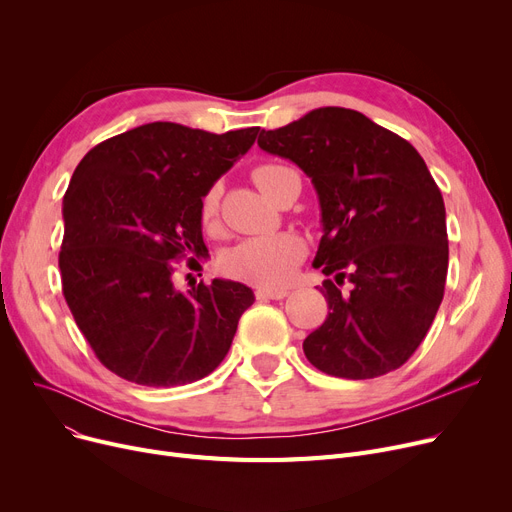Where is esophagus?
<instances>
[{
	"label": "esophagus",
	"instance_id": "esophagus-1",
	"mask_svg": "<svg viewBox=\"0 0 512 512\" xmlns=\"http://www.w3.org/2000/svg\"><path fill=\"white\" fill-rule=\"evenodd\" d=\"M255 297L259 301H280L284 297H288L286 288H259L255 290Z\"/></svg>",
	"mask_w": 512,
	"mask_h": 512
}]
</instances>
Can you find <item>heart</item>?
<instances>
[{
    "label": "heart",
    "mask_w": 512,
    "mask_h": 512,
    "mask_svg": "<svg viewBox=\"0 0 512 512\" xmlns=\"http://www.w3.org/2000/svg\"><path fill=\"white\" fill-rule=\"evenodd\" d=\"M286 170L290 168L265 164L253 172V178L259 184L261 191L265 195H270L276 178ZM220 199H222V184L218 182L209 186V191L201 199L199 218L205 228H213L218 224ZM303 257H305V242L292 232H278V234H267V236H251L236 242L234 247H230L224 253L222 265L230 276L238 280H245L257 286L276 288L292 280Z\"/></svg>",
    "instance_id": "obj_1"
}]
</instances>
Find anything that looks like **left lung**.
I'll use <instances>...</instances> for the list:
<instances>
[{
    "label": "left lung",
    "mask_w": 512,
    "mask_h": 512,
    "mask_svg": "<svg viewBox=\"0 0 512 512\" xmlns=\"http://www.w3.org/2000/svg\"><path fill=\"white\" fill-rule=\"evenodd\" d=\"M257 145L297 164L321 207L313 265L336 282L321 286L330 313L305 338V357L344 380L398 369L432 326L448 272L444 199L423 157L346 107L261 130Z\"/></svg>",
    "instance_id": "obj_1"
}]
</instances>
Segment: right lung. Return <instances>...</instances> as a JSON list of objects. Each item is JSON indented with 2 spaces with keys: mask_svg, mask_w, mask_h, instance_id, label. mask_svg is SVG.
I'll return each instance as SVG.
<instances>
[{
  "mask_svg": "<svg viewBox=\"0 0 512 512\" xmlns=\"http://www.w3.org/2000/svg\"><path fill=\"white\" fill-rule=\"evenodd\" d=\"M259 126L213 134L151 122L93 147L64 195L62 290L97 359L120 378L174 388L230 351L255 294L215 278L178 288L174 263L205 257L199 207Z\"/></svg>",
  "mask_w": 512,
  "mask_h": 512,
  "instance_id": "right-lung-1",
  "label": "right lung"
}]
</instances>
